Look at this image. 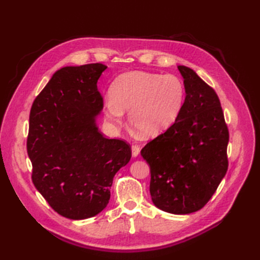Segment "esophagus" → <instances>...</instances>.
Masks as SVG:
<instances>
[{
    "instance_id": "34e87169",
    "label": "esophagus",
    "mask_w": 260,
    "mask_h": 260,
    "mask_svg": "<svg viewBox=\"0 0 260 260\" xmlns=\"http://www.w3.org/2000/svg\"><path fill=\"white\" fill-rule=\"evenodd\" d=\"M131 151H132V156H133V157H137V156L140 154L141 147H140V145H138V144H132Z\"/></svg>"
}]
</instances>
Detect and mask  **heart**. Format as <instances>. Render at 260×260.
I'll use <instances>...</instances> for the list:
<instances>
[{
  "label": "heart",
  "mask_w": 260,
  "mask_h": 260,
  "mask_svg": "<svg viewBox=\"0 0 260 260\" xmlns=\"http://www.w3.org/2000/svg\"><path fill=\"white\" fill-rule=\"evenodd\" d=\"M185 100L183 81L175 75L131 72L119 76L106 99V115L120 123L128 112L130 124L144 136L168 128L180 115Z\"/></svg>",
  "instance_id": "b5f03b06"
}]
</instances>
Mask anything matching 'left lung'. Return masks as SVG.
I'll return each instance as SVG.
<instances>
[{"instance_id": "left-lung-1", "label": "left lung", "mask_w": 260, "mask_h": 260, "mask_svg": "<svg viewBox=\"0 0 260 260\" xmlns=\"http://www.w3.org/2000/svg\"><path fill=\"white\" fill-rule=\"evenodd\" d=\"M186 96L175 122L141 149L151 168L152 201L175 215L206 205L226 174L229 130L215 90L193 69L178 66Z\"/></svg>"}]
</instances>
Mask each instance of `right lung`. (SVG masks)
I'll list each match as a JSON object with an SVG mask.
<instances>
[{"instance_id":"right-lung-1","label":"right lung","mask_w":260,"mask_h":260,"mask_svg":"<svg viewBox=\"0 0 260 260\" xmlns=\"http://www.w3.org/2000/svg\"><path fill=\"white\" fill-rule=\"evenodd\" d=\"M107 66L64 67L34 101L27 152L37 190L60 216L81 220L103 210L117 171L131 158V146L106 139L95 116L104 106L98 80Z\"/></svg>"}]
</instances>
